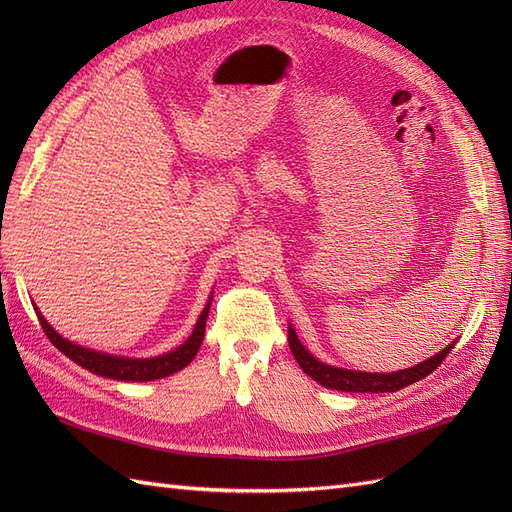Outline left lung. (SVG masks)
Here are the masks:
<instances>
[{"instance_id":"left-lung-1","label":"left lung","mask_w":512,"mask_h":512,"mask_svg":"<svg viewBox=\"0 0 512 512\" xmlns=\"http://www.w3.org/2000/svg\"><path fill=\"white\" fill-rule=\"evenodd\" d=\"M288 346L294 359H297L299 367L305 371V374L322 384L324 389H333V391H346V393H395L404 386H410L412 382L423 380L429 376L431 371H436L440 363L446 359L448 352L453 350L455 342L448 344L442 352L436 356H429L427 361L418 363L410 369H399L391 371V374H367V371H354V369H342V367H333L318 361L316 356L309 354L305 346L299 342L297 333H294L292 324L288 327Z\"/></svg>"}]
</instances>
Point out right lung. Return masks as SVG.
I'll return each instance as SVG.
<instances>
[{"instance_id":"right-lung-1","label":"right lung","mask_w":512,"mask_h":512,"mask_svg":"<svg viewBox=\"0 0 512 512\" xmlns=\"http://www.w3.org/2000/svg\"><path fill=\"white\" fill-rule=\"evenodd\" d=\"M209 307H211V297H209V303L205 305L203 312H200V318L196 322L192 335L185 339V342L179 348L170 350L166 354H160V356H153V359H130V356L106 354V352H98V350L79 346V344L70 342V339L61 337L51 327V324L44 320V316L38 312V307H36V314H38V320L42 324L46 337L51 339V344L57 350L64 352L68 359L74 361L76 365L85 367L87 371H91V374L111 378V380L149 382V380L166 378V376L175 374V371L188 367L192 363L200 344H203V339H205V324H207V316H209Z\"/></svg>"}]
</instances>
